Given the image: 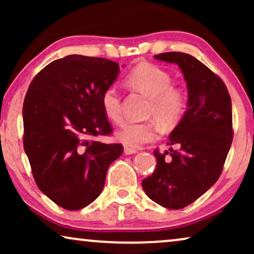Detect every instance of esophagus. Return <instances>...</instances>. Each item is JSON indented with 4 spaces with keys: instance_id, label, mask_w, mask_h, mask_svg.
Returning <instances> with one entry per match:
<instances>
[{
    "instance_id": "obj_1",
    "label": "esophagus",
    "mask_w": 254,
    "mask_h": 254,
    "mask_svg": "<svg viewBox=\"0 0 254 254\" xmlns=\"http://www.w3.org/2000/svg\"><path fill=\"white\" fill-rule=\"evenodd\" d=\"M124 152H125V155H133V154H136L137 150H136V149H133V148H129V147H125Z\"/></svg>"
}]
</instances>
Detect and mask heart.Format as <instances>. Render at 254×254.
Wrapping results in <instances>:
<instances>
[{
	"label": "heart",
	"instance_id": "1",
	"mask_svg": "<svg viewBox=\"0 0 254 254\" xmlns=\"http://www.w3.org/2000/svg\"><path fill=\"white\" fill-rule=\"evenodd\" d=\"M127 85L143 93L150 99L149 114L155 117L162 126L172 127L178 124L187 107L186 93L172 85L171 75L158 65L145 64L138 65L128 74ZM103 112L112 123L123 120L121 97L116 85H110L102 93ZM157 137V128L151 121H127L118 130L117 138L129 148H140Z\"/></svg>",
	"mask_w": 254,
	"mask_h": 254
}]
</instances>
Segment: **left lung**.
Listing matches in <instances>:
<instances>
[{
	"mask_svg": "<svg viewBox=\"0 0 254 254\" xmlns=\"http://www.w3.org/2000/svg\"><path fill=\"white\" fill-rule=\"evenodd\" d=\"M156 60L176 64L189 90L187 110L169 136V151H154L157 161L143 179L144 192L168 209H182L220 178L232 142L231 98L223 81L192 55L168 52Z\"/></svg>",
	"mask_w": 254,
	"mask_h": 254,
	"instance_id": "left-lung-1",
	"label": "left lung"
}]
</instances>
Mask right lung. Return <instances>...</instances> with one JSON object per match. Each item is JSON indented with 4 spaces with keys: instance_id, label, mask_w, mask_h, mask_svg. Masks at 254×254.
I'll use <instances>...</instances> for the list:
<instances>
[{
    "instance_id": "add662e5",
    "label": "right lung",
    "mask_w": 254,
    "mask_h": 254,
    "mask_svg": "<svg viewBox=\"0 0 254 254\" xmlns=\"http://www.w3.org/2000/svg\"><path fill=\"white\" fill-rule=\"evenodd\" d=\"M119 70L107 59L68 55L46 65L27 90L24 150L39 190L67 210L99 196L107 169L124 151L121 144L93 140L112 133L100 98Z\"/></svg>"
}]
</instances>
